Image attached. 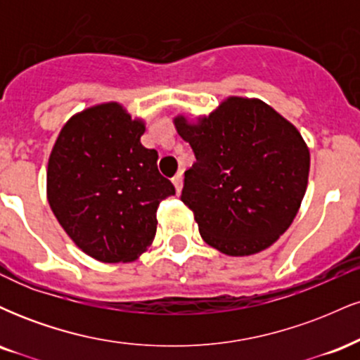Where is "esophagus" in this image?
Returning a JSON list of instances; mask_svg holds the SVG:
<instances>
[{
    "label": "esophagus",
    "instance_id": "obj_1",
    "mask_svg": "<svg viewBox=\"0 0 360 360\" xmlns=\"http://www.w3.org/2000/svg\"><path fill=\"white\" fill-rule=\"evenodd\" d=\"M172 184H174V188H176V193L179 194L181 193V189H183V174H176L174 177H172Z\"/></svg>",
    "mask_w": 360,
    "mask_h": 360
}]
</instances>
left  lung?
Returning <instances> with one entry per match:
<instances>
[{
  "mask_svg": "<svg viewBox=\"0 0 360 360\" xmlns=\"http://www.w3.org/2000/svg\"><path fill=\"white\" fill-rule=\"evenodd\" d=\"M196 162L181 200L201 237L226 255L267 249L289 229L308 186L309 150L295 125L260 100L232 96L208 117H176Z\"/></svg>",
  "mask_w": 360,
  "mask_h": 360,
  "instance_id": "1",
  "label": "left lung"
}]
</instances>
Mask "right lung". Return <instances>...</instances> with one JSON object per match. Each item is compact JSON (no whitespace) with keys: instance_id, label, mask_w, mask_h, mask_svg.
I'll return each mask as SVG.
<instances>
[{"instance_id":"1","label":"right lung","mask_w":360,"mask_h":360,"mask_svg":"<svg viewBox=\"0 0 360 360\" xmlns=\"http://www.w3.org/2000/svg\"><path fill=\"white\" fill-rule=\"evenodd\" d=\"M143 131L122 105L103 103L74 115L49 157V205L72 242L101 262L146 252L159 203L176 194L157 169V150L140 143Z\"/></svg>"}]
</instances>
